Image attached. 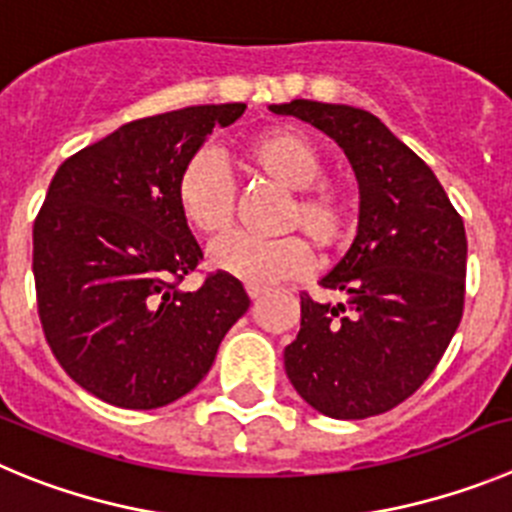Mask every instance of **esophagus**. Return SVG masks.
<instances>
[{
	"mask_svg": "<svg viewBox=\"0 0 512 512\" xmlns=\"http://www.w3.org/2000/svg\"><path fill=\"white\" fill-rule=\"evenodd\" d=\"M247 296H250L252 301H255V298L262 296V288H257V285H247Z\"/></svg>",
	"mask_w": 512,
	"mask_h": 512,
	"instance_id": "1",
	"label": "esophagus"
}]
</instances>
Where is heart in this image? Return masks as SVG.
I'll return each mask as SVG.
<instances>
[{
    "mask_svg": "<svg viewBox=\"0 0 512 512\" xmlns=\"http://www.w3.org/2000/svg\"><path fill=\"white\" fill-rule=\"evenodd\" d=\"M239 163L275 186L293 191L283 229H303L313 245L329 252L349 232V199L339 186L321 181V155L308 137L288 127H270L245 137L237 147ZM176 204L183 222L201 237L227 232L234 222L237 193L224 163L209 150L193 155L178 173ZM211 267L257 288L298 278L311 267L313 252L298 234L257 239L229 234L211 247Z\"/></svg>",
    "mask_w": 512,
    "mask_h": 512,
    "instance_id": "heart-1",
    "label": "heart"
}]
</instances>
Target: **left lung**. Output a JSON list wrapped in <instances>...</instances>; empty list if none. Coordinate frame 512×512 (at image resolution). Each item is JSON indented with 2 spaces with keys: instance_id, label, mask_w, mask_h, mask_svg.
I'll list each match as a JSON object with an SVG mask.
<instances>
[{
  "instance_id": "8db88e82",
  "label": "left lung",
  "mask_w": 512,
  "mask_h": 512,
  "mask_svg": "<svg viewBox=\"0 0 512 512\" xmlns=\"http://www.w3.org/2000/svg\"><path fill=\"white\" fill-rule=\"evenodd\" d=\"M270 109L326 132L359 183L357 237L319 283L344 301L319 303L303 290L285 372L324 416H380L421 388L462 321V216L434 170L375 114L308 99Z\"/></svg>"
}]
</instances>
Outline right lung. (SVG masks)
I'll return each instance as SVG.
<instances>
[{
	"label": "right lung",
	"mask_w": 512,
	"mask_h": 512,
	"mask_svg": "<svg viewBox=\"0 0 512 512\" xmlns=\"http://www.w3.org/2000/svg\"><path fill=\"white\" fill-rule=\"evenodd\" d=\"M245 104H204L122 124L58 168L32 227L45 339L84 390L150 411L191 393L224 334L250 308L237 278L178 283L204 252L183 222L176 181L216 124Z\"/></svg>",
	"instance_id": "1"
}]
</instances>
